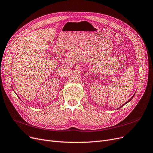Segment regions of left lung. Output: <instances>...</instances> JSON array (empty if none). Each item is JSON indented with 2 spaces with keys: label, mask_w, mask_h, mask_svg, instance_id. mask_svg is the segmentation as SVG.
Instances as JSON below:
<instances>
[{
  "label": "left lung",
  "mask_w": 153,
  "mask_h": 153,
  "mask_svg": "<svg viewBox=\"0 0 153 153\" xmlns=\"http://www.w3.org/2000/svg\"><path fill=\"white\" fill-rule=\"evenodd\" d=\"M133 97H134V95H133V96H132V97H131V99H129V100H128V101H127V102H126V103H124V104H123V105H122V106H120V107H119V108H120V107H123V106H124V105H125V104H126V103H128V102H130V101H131V100H132V98H133ZM119 108H118V109H119Z\"/></svg>",
  "instance_id": "left-lung-1"
}]
</instances>
